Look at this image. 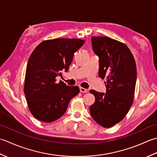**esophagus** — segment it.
<instances>
[{
    "instance_id": "obj_1",
    "label": "esophagus",
    "mask_w": 157,
    "mask_h": 157,
    "mask_svg": "<svg viewBox=\"0 0 157 157\" xmlns=\"http://www.w3.org/2000/svg\"><path fill=\"white\" fill-rule=\"evenodd\" d=\"M80 91H81V93H87V89H86L83 87H80Z\"/></svg>"
}]
</instances>
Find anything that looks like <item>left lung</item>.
<instances>
[{"instance_id": "1", "label": "left lung", "mask_w": 157, "mask_h": 157, "mask_svg": "<svg viewBox=\"0 0 157 157\" xmlns=\"http://www.w3.org/2000/svg\"><path fill=\"white\" fill-rule=\"evenodd\" d=\"M92 49L99 57V76L106 91L91 90L95 101L89 108L100 125L111 127L119 123L133 104L137 69L135 59L126 44L109 37H91Z\"/></svg>"}]
</instances>
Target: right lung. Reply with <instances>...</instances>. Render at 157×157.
Listing matches in <instances>:
<instances>
[{
    "label": "right lung",
    "instance_id": "right-lung-1",
    "mask_svg": "<svg viewBox=\"0 0 157 157\" xmlns=\"http://www.w3.org/2000/svg\"><path fill=\"white\" fill-rule=\"evenodd\" d=\"M81 39L56 38L43 41L28 59L24 93L32 114L45 123L56 121L66 113L71 99L80 89L77 86L56 83V78L68 72L74 53L84 44Z\"/></svg>",
    "mask_w": 157,
    "mask_h": 157
}]
</instances>
